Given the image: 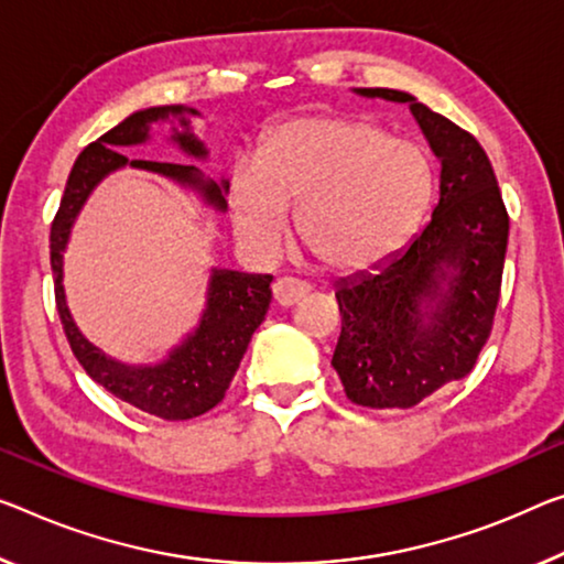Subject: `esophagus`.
Masks as SVG:
<instances>
[{
	"label": "esophagus",
	"mask_w": 564,
	"mask_h": 564,
	"mask_svg": "<svg viewBox=\"0 0 564 564\" xmlns=\"http://www.w3.org/2000/svg\"><path fill=\"white\" fill-rule=\"evenodd\" d=\"M307 292H310L307 284L300 282V280H294V276H280V280L272 284L274 302H276V305H282V307L297 305V302L305 297Z\"/></svg>",
	"instance_id": "34e87169"
}]
</instances>
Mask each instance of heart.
Segmentation results:
<instances>
[{
	"instance_id": "1",
	"label": "heart",
	"mask_w": 564,
	"mask_h": 564,
	"mask_svg": "<svg viewBox=\"0 0 564 564\" xmlns=\"http://www.w3.org/2000/svg\"><path fill=\"white\" fill-rule=\"evenodd\" d=\"M433 163L419 143L366 118L307 116L276 126L229 176L231 227L257 259L280 254L297 229L335 272H362L413 237L433 198Z\"/></svg>"
}]
</instances>
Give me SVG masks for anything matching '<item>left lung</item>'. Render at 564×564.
Masks as SVG:
<instances>
[{
  "label": "left lung",
  "mask_w": 564,
  "mask_h": 564,
  "mask_svg": "<svg viewBox=\"0 0 564 564\" xmlns=\"http://www.w3.org/2000/svg\"><path fill=\"white\" fill-rule=\"evenodd\" d=\"M405 102L441 163L431 219L401 252L335 282L343 330L333 368L352 403L411 409L464 378L491 333L509 216L487 153L471 133L411 93L352 88Z\"/></svg>",
  "instance_id": "obj_1"
}]
</instances>
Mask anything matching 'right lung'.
I'll use <instances>...</instances> for the list:
<instances>
[{"label": "right lung", "instance_id": "add662e5", "mask_svg": "<svg viewBox=\"0 0 564 564\" xmlns=\"http://www.w3.org/2000/svg\"><path fill=\"white\" fill-rule=\"evenodd\" d=\"M202 118L196 108L186 106H159L135 110L106 135L90 143L67 176L65 196L50 231V264L55 274V300L63 319L65 335L70 340L75 358L80 360L85 372L110 391L120 401L135 405L143 413L159 415L166 421H188L206 411H212L221 401L224 393L237 372L247 345L259 325L264 323L267 310L272 302V274H249L237 270L212 267L206 282L204 310L192 333L173 345L169 355L151 366H133L112 358L98 345H93L77 327L65 294V252L70 241L73 227L80 216L85 202L98 188L102 178L120 169H138L159 173L173 184L202 198L216 214L227 209L229 192L227 178L214 181L204 176L202 169L184 166V163H161L128 159L123 149L145 145L153 141V126H171L166 141L194 161L209 159L202 138L194 133L192 120Z\"/></svg>", "mask_w": 564, "mask_h": 564}]
</instances>
